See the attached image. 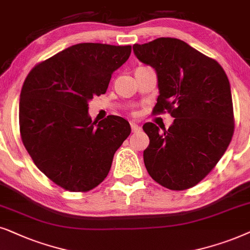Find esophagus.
I'll return each mask as SVG.
<instances>
[{"instance_id": "esophagus-1", "label": "esophagus", "mask_w": 250, "mask_h": 250, "mask_svg": "<svg viewBox=\"0 0 250 250\" xmlns=\"http://www.w3.org/2000/svg\"><path fill=\"white\" fill-rule=\"evenodd\" d=\"M130 127H131L132 132H138V131H141V127H139L137 123L134 122V121H130Z\"/></svg>"}]
</instances>
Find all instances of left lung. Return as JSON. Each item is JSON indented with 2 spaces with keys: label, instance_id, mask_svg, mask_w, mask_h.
Listing matches in <instances>:
<instances>
[{
  "label": "left lung",
  "instance_id": "left-lung-1",
  "mask_svg": "<svg viewBox=\"0 0 250 250\" xmlns=\"http://www.w3.org/2000/svg\"><path fill=\"white\" fill-rule=\"evenodd\" d=\"M139 61L158 74L153 114L168 112L174 123L160 131L143 125L149 145L144 164L149 176L174 191L191 188L217 165L234 132L233 103L224 69L215 59L178 39L134 44Z\"/></svg>",
  "mask_w": 250,
  "mask_h": 250
}]
</instances>
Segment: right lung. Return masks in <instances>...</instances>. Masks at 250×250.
<instances>
[{
	"label": "right lung",
	"instance_id": "add662e5",
	"mask_svg": "<svg viewBox=\"0 0 250 250\" xmlns=\"http://www.w3.org/2000/svg\"><path fill=\"white\" fill-rule=\"evenodd\" d=\"M131 45L79 43L39 62L19 102L22 144L36 167L69 192H88L106 178L113 156L130 135L121 116L92 122L88 101L107 90Z\"/></svg>",
	"mask_w": 250,
	"mask_h": 250
}]
</instances>
